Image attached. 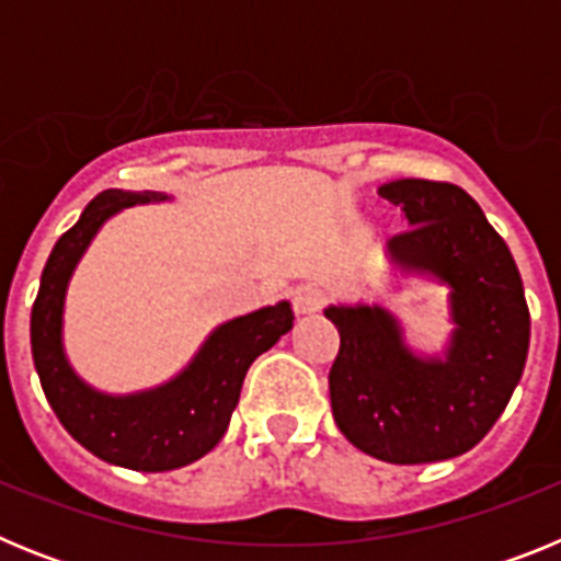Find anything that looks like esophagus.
I'll list each match as a JSON object with an SVG mask.
<instances>
[{
	"label": "esophagus",
	"instance_id": "34e87169",
	"mask_svg": "<svg viewBox=\"0 0 561 561\" xmlns=\"http://www.w3.org/2000/svg\"><path fill=\"white\" fill-rule=\"evenodd\" d=\"M325 300H329V291H325L323 286H314V284L297 286L295 297H291L297 314H314V311L323 309Z\"/></svg>",
	"mask_w": 561,
	"mask_h": 561
}]
</instances>
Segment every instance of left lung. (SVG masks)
Returning a JSON list of instances; mask_svg holds the SVG:
<instances>
[{"mask_svg": "<svg viewBox=\"0 0 561 561\" xmlns=\"http://www.w3.org/2000/svg\"><path fill=\"white\" fill-rule=\"evenodd\" d=\"M379 193L410 225L390 238V252L453 286L458 331L447 362H424L401 345L399 325L379 306L325 309L340 331L331 410L342 435L370 458L401 466L458 458L494 427L523 376L531 340L523 277L463 187L396 180Z\"/></svg>", "mask_w": 561, "mask_h": 561, "instance_id": "obj_1", "label": "left lung"}]
</instances>
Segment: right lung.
<instances>
[{
  "label": "right lung",
  "mask_w": 561,
  "mask_h": 561,
  "mask_svg": "<svg viewBox=\"0 0 561 561\" xmlns=\"http://www.w3.org/2000/svg\"><path fill=\"white\" fill-rule=\"evenodd\" d=\"M157 191H103L89 202L76 227L56 241L42 272L30 345L49 408L72 438L89 453L137 472H168L199 460L227 433L241 385L257 356L270 351L295 323L289 304L266 306L213 331L191 368L165 388L112 399L89 390L64 359L61 311L67 280L98 227L121 207L162 202Z\"/></svg>",
  "instance_id": "obj_1"
}]
</instances>
